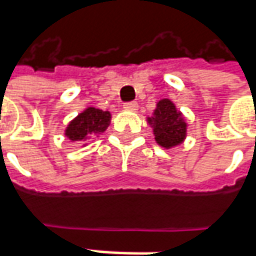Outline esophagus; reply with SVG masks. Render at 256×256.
<instances>
[{
  "instance_id": "34e87169",
  "label": "esophagus",
  "mask_w": 256,
  "mask_h": 256,
  "mask_svg": "<svg viewBox=\"0 0 256 256\" xmlns=\"http://www.w3.org/2000/svg\"><path fill=\"white\" fill-rule=\"evenodd\" d=\"M123 109H124V110H128V112H136L137 109H138V104H137L136 102L124 103V104H123Z\"/></svg>"
}]
</instances>
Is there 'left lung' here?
Here are the masks:
<instances>
[{"label":"left lung","instance_id":"left-lung-1","mask_svg":"<svg viewBox=\"0 0 256 256\" xmlns=\"http://www.w3.org/2000/svg\"><path fill=\"white\" fill-rule=\"evenodd\" d=\"M147 123L153 128L156 143L167 150L184 143L187 137V120L170 99L156 103V109L147 118Z\"/></svg>","mask_w":256,"mask_h":256}]
</instances>
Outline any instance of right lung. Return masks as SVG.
<instances>
[{"label": "right lung", "instance_id": "obj_1", "mask_svg": "<svg viewBox=\"0 0 256 256\" xmlns=\"http://www.w3.org/2000/svg\"><path fill=\"white\" fill-rule=\"evenodd\" d=\"M110 122V112L89 106L84 112H80L75 119H72L68 123L64 134L69 142L82 144L90 138L100 136L102 133L106 132V128H109Z\"/></svg>", "mask_w": 256, "mask_h": 256}]
</instances>
